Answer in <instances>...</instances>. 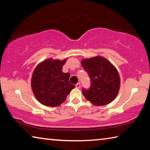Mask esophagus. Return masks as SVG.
Listing matches in <instances>:
<instances>
[{
    "mask_svg": "<svg viewBox=\"0 0 150 150\" xmlns=\"http://www.w3.org/2000/svg\"><path fill=\"white\" fill-rule=\"evenodd\" d=\"M75 87H76V88H80V87H81V84H80L79 83H77V84H76Z\"/></svg>",
    "mask_w": 150,
    "mask_h": 150,
    "instance_id": "34e87169",
    "label": "esophagus"
}]
</instances>
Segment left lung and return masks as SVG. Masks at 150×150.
<instances>
[{
	"instance_id": "obj_1",
	"label": "left lung",
	"mask_w": 150,
	"mask_h": 150,
	"mask_svg": "<svg viewBox=\"0 0 150 150\" xmlns=\"http://www.w3.org/2000/svg\"><path fill=\"white\" fill-rule=\"evenodd\" d=\"M81 65L89 75L91 82L88 89L82 90L86 99L96 106L111 103L117 96L120 85L115 66L100 56L83 59Z\"/></svg>"
}]
</instances>
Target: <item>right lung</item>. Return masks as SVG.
Listing matches in <instances>:
<instances>
[{
	"label": "right lung",
	"mask_w": 150,
	"mask_h": 150,
	"mask_svg": "<svg viewBox=\"0 0 150 150\" xmlns=\"http://www.w3.org/2000/svg\"><path fill=\"white\" fill-rule=\"evenodd\" d=\"M66 60L47 59L35 68L31 86L35 98L42 105L52 107L59 106L75 87L69 83V73L62 72Z\"/></svg>",
	"instance_id": "right-lung-1"
}]
</instances>
